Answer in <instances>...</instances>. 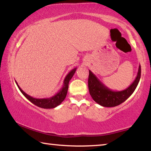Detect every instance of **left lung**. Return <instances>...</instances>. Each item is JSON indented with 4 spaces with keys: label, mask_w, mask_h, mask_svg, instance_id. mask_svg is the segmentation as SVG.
<instances>
[{
    "label": "left lung",
    "mask_w": 151,
    "mask_h": 151,
    "mask_svg": "<svg viewBox=\"0 0 151 151\" xmlns=\"http://www.w3.org/2000/svg\"><path fill=\"white\" fill-rule=\"evenodd\" d=\"M141 74L140 65L137 77L127 88L121 91H114L101 83V81L89 70L88 85L89 93L93 100L100 105L105 107H113L123 103L133 93L139 83Z\"/></svg>",
    "instance_id": "8db88e82"
}]
</instances>
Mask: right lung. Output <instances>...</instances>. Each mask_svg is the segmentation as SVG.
<instances>
[{
    "label": "right lung",
    "mask_w": 151,
    "mask_h": 151,
    "mask_svg": "<svg viewBox=\"0 0 151 151\" xmlns=\"http://www.w3.org/2000/svg\"><path fill=\"white\" fill-rule=\"evenodd\" d=\"M76 68H73V70H71L69 73H68V75L66 76V77L64 80L63 82V86L62 88L60 89L58 93L55 94L52 97H50V98H47V99H36L33 98V97L29 96V94L25 93L20 88V86L18 85L17 81V85L19 87V90L20 92L22 93V94L26 97L28 100L30 101L32 103L35 104L36 106L40 107V108L42 109H53L57 107V106L59 105L61 103L65 100V97L66 96V94H67L68 88V83H69V81L70 79L74 75V74L76 72Z\"/></svg>",
    "instance_id": "obj_1"
}]
</instances>
